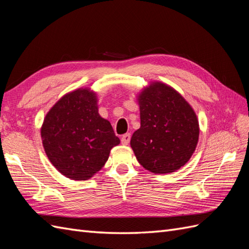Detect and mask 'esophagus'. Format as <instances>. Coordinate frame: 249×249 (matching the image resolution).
<instances>
[{"label": "esophagus", "mask_w": 249, "mask_h": 249, "mask_svg": "<svg viewBox=\"0 0 249 249\" xmlns=\"http://www.w3.org/2000/svg\"><path fill=\"white\" fill-rule=\"evenodd\" d=\"M122 143L124 145H127L129 144V142H130V140H131V135L130 134H124V135H123L122 136Z\"/></svg>", "instance_id": "esophagus-1"}]
</instances>
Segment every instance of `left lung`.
I'll list each match as a JSON object with an SVG mask.
<instances>
[{
    "label": "left lung",
    "instance_id": "obj_1",
    "mask_svg": "<svg viewBox=\"0 0 249 249\" xmlns=\"http://www.w3.org/2000/svg\"><path fill=\"white\" fill-rule=\"evenodd\" d=\"M138 103L140 129L131 138L138 162L154 173H169L184 166L199 136L194 110L177 90L161 82L143 89Z\"/></svg>",
    "mask_w": 249,
    "mask_h": 249
}]
</instances>
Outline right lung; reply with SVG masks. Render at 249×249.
I'll use <instances>...</instances> for the list:
<instances>
[{"label":"right lung","instance_id":"obj_1","mask_svg":"<svg viewBox=\"0 0 249 249\" xmlns=\"http://www.w3.org/2000/svg\"><path fill=\"white\" fill-rule=\"evenodd\" d=\"M41 139L49 160L66 178L89 179L119 144L111 124L100 116L97 99L88 88L62 96L44 117Z\"/></svg>","mask_w":249,"mask_h":249}]
</instances>
